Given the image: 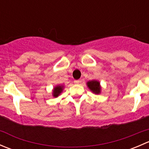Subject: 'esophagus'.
Instances as JSON below:
<instances>
[{
	"mask_svg": "<svg viewBox=\"0 0 149 149\" xmlns=\"http://www.w3.org/2000/svg\"><path fill=\"white\" fill-rule=\"evenodd\" d=\"M79 83H81V81H79V80H75L74 81V84H79Z\"/></svg>",
	"mask_w": 149,
	"mask_h": 149,
	"instance_id": "1",
	"label": "esophagus"
}]
</instances>
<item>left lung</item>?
I'll return each instance as SVG.
<instances>
[{
  "instance_id": "left-lung-1",
  "label": "left lung",
  "mask_w": 149,
  "mask_h": 149,
  "mask_svg": "<svg viewBox=\"0 0 149 149\" xmlns=\"http://www.w3.org/2000/svg\"><path fill=\"white\" fill-rule=\"evenodd\" d=\"M87 86L88 88L94 94H99L101 92V86H100V83L98 81H90L87 82Z\"/></svg>"
}]
</instances>
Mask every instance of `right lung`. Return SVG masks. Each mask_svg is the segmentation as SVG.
Segmentation results:
<instances>
[{"mask_svg":"<svg viewBox=\"0 0 149 149\" xmlns=\"http://www.w3.org/2000/svg\"><path fill=\"white\" fill-rule=\"evenodd\" d=\"M63 86L61 85H58L54 88L53 91H52V96L54 97H58L60 94H61V92L63 91Z\"/></svg>","mask_w":149,"mask_h":149,"instance_id":"right-lung-1","label":"right lung"}]
</instances>
